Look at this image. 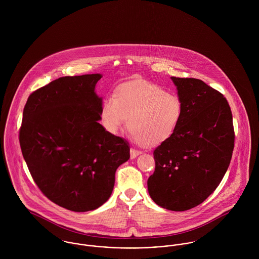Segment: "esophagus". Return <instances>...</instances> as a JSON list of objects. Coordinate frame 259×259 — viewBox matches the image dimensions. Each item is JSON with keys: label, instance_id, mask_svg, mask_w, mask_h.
<instances>
[{"label": "esophagus", "instance_id": "34e87169", "mask_svg": "<svg viewBox=\"0 0 259 259\" xmlns=\"http://www.w3.org/2000/svg\"><path fill=\"white\" fill-rule=\"evenodd\" d=\"M130 153H131V158H136L139 154L142 153V151L139 149H136V148H131Z\"/></svg>", "mask_w": 259, "mask_h": 259}]
</instances>
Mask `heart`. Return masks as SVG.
<instances>
[{
	"label": "heart",
	"instance_id": "obj_1",
	"mask_svg": "<svg viewBox=\"0 0 259 259\" xmlns=\"http://www.w3.org/2000/svg\"><path fill=\"white\" fill-rule=\"evenodd\" d=\"M185 113L181 97L148 80L126 82L109 95L101 108V120L111 134L125 124L132 138L146 147L168 141L178 131Z\"/></svg>",
	"mask_w": 259,
	"mask_h": 259
}]
</instances>
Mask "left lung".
<instances>
[{"mask_svg":"<svg viewBox=\"0 0 259 259\" xmlns=\"http://www.w3.org/2000/svg\"><path fill=\"white\" fill-rule=\"evenodd\" d=\"M185 113L176 134L153 150L148 192L159 206L185 211L221 184L234 148L232 113L222 93L198 78L171 76Z\"/></svg>","mask_w":259,"mask_h":259,"instance_id":"1","label":"left lung"}]
</instances>
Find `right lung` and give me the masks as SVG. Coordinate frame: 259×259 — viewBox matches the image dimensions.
<instances>
[{"label":"right lung","mask_w":259,"mask_h":259,"mask_svg":"<svg viewBox=\"0 0 259 259\" xmlns=\"http://www.w3.org/2000/svg\"><path fill=\"white\" fill-rule=\"evenodd\" d=\"M100 74L63 76L33 92L25 105L19 141L30 174L54 203L83 212L111 196L128 144L99 122Z\"/></svg>","instance_id":"right-lung-1"}]
</instances>
